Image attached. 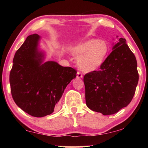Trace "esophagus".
<instances>
[{
  "label": "esophagus",
  "mask_w": 148,
  "mask_h": 148,
  "mask_svg": "<svg viewBox=\"0 0 148 148\" xmlns=\"http://www.w3.org/2000/svg\"><path fill=\"white\" fill-rule=\"evenodd\" d=\"M77 78H82V77H83V76H82V74L80 73V72H77Z\"/></svg>",
  "instance_id": "esophagus-1"
}]
</instances>
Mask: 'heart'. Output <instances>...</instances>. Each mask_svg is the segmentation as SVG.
<instances>
[{
    "label": "heart",
    "instance_id": "obj_1",
    "mask_svg": "<svg viewBox=\"0 0 148 148\" xmlns=\"http://www.w3.org/2000/svg\"><path fill=\"white\" fill-rule=\"evenodd\" d=\"M108 51L106 42L94 38L80 42L71 49L72 54L77 57V66L85 72H92L99 69L106 59Z\"/></svg>",
    "mask_w": 148,
    "mask_h": 148
}]
</instances>
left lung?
Returning <instances> with one entry per match:
<instances>
[{"instance_id":"left-lung-1","label":"left lung","mask_w":148,"mask_h":148,"mask_svg":"<svg viewBox=\"0 0 148 148\" xmlns=\"http://www.w3.org/2000/svg\"><path fill=\"white\" fill-rule=\"evenodd\" d=\"M112 46V51L101 70L84 77L87 106L104 116L126 107L133 98L138 82L136 57L126 40L120 38Z\"/></svg>"}]
</instances>
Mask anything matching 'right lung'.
<instances>
[{
    "instance_id": "1",
    "label": "right lung",
    "mask_w": 148,
    "mask_h": 148,
    "mask_svg": "<svg viewBox=\"0 0 148 148\" xmlns=\"http://www.w3.org/2000/svg\"><path fill=\"white\" fill-rule=\"evenodd\" d=\"M41 36H27L17 49L10 74L14 102L32 116L44 117L54 112L66 86L76 77V71L53 61H46L40 47Z\"/></svg>"
}]
</instances>
